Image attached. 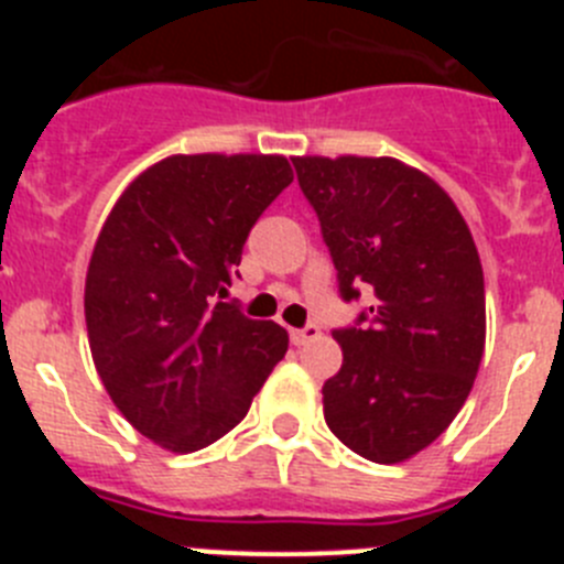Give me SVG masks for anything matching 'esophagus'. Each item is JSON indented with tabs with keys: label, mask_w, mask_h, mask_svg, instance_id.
Returning a JSON list of instances; mask_svg holds the SVG:
<instances>
[{
	"label": "esophagus",
	"mask_w": 564,
	"mask_h": 564,
	"mask_svg": "<svg viewBox=\"0 0 564 564\" xmlns=\"http://www.w3.org/2000/svg\"><path fill=\"white\" fill-rule=\"evenodd\" d=\"M318 325H305V327H296V330H291V341L293 344H299V347H302V344H307V341H313V338H318Z\"/></svg>",
	"instance_id": "1"
}]
</instances>
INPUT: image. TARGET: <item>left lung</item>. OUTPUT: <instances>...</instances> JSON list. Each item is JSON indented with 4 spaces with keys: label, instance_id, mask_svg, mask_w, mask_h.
Returning <instances> with one entry per match:
<instances>
[{
    "label": "left lung",
    "instance_id": "1",
    "mask_svg": "<svg viewBox=\"0 0 564 564\" xmlns=\"http://www.w3.org/2000/svg\"><path fill=\"white\" fill-rule=\"evenodd\" d=\"M344 302L372 291L338 327L341 370L325 421L372 463L426 449L466 403L486 344V288L475 239L452 197L395 158H293Z\"/></svg>",
    "mask_w": 564,
    "mask_h": 564
}]
</instances>
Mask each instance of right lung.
<instances>
[{
  "instance_id": "1",
  "label": "right lung",
  "mask_w": 564,
  "mask_h": 564,
  "mask_svg": "<svg viewBox=\"0 0 564 564\" xmlns=\"http://www.w3.org/2000/svg\"><path fill=\"white\" fill-rule=\"evenodd\" d=\"M282 154H174L129 183L84 288L89 350L115 406L177 455L220 441L288 352L228 296L253 223L291 186Z\"/></svg>"
}]
</instances>
